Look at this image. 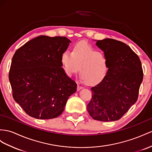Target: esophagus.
<instances>
[{
	"instance_id": "esophagus-1",
	"label": "esophagus",
	"mask_w": 152,
	"mask_h": 152,
	"mask_svg": "<svg viewBox=\"0 0 152 152\" xmlns=\"http://www.w3.org/2000/svg\"><path fill=\"white\" fill-rule=\"evenodd\" d=\"M82 88H83V87H81V85H77V91H80L81 89H82Z\"/></svg>"
}]
</instances>
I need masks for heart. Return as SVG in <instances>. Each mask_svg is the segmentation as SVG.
Segmentation results:
<instances>
[{"mask_svg": "<svg viewBox=\"0 0 152 152\" xmlns=\"http://www.w3.org/2000/svg\"><path fill=\"white\" fill-rule=\"evenodd\" d=\"M61 61L66 75L71 76L80 69L81 78L91 85L100 83L108 72L107 56L87 42L77 44L72 53L66 50L62 54Z\"/></svg>", "mask_w": 152, "mask_h": 152, "instance_id": "obj_1", "label": "heart"}]
</instances>
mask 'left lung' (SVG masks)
Returning <instances> with one entry per match:
<instances>
[{"label":"left lung","mask_w":152,"mask_h":152,"mask_svg":"<svg viewBox=\"0 0 152 152\" xmlns=\"http://www.w3.org/2000/svg\"><path fill=\"white\" fill-rule=\"evenodd\" d=\"M96 45L108 59L106 76L91 88L87 111L101 121L119 119L137 102L143 79L139 56L124 43L111 38L97 40Z\"/></svg>","instance_id":"8db88e82"}]
</instances>
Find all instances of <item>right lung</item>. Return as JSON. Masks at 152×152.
Returning <instances> with one entry per match:
<instances>
[{
	"label": "right lung",
	"mask_w": 152,
	"mask_h": 152,
	"mask_svg": "<svg viewBox=\"0 0 152 152\" xmlns=\"http://www.w3.org/2000/svg\"><path fill=\"white\" fill-rule=\"evenodd\" d=\"M71 42L66 37L41 35L14 54L9 74L13 97L33 118H57L76 92L77 84L61 67V55Z\"/></svg>",
	"instance_id": "1"
}]
</instances>
